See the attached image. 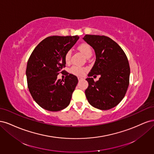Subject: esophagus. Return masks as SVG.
Returning a JSON list of instances; mask_svg holds the SVG:
<instances>
[{"label":"esophagus","mask_w":154,"mask_h":154,"mask_svg":"<svg viewBox=\"0 0 154 154\" xmlns=\"http://www.w3.org/2000/svg\"><path fill=\"white\" fill-rule=\"evenodd\" d=\"M78 80H79V81H81V80H83V78H81V77H78Z\"/></svg>","instance_id":"obj_1"}]
</instances>
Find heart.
I'll return each mask as SVG.
<instances>
[{
    "mask_svg": "<svg viewBox=\"0 0 154 154\" xmlns=\"http://www.w3.org/2000/svg\"><path fill=\"white\" fill-rule=\"evenodd\" d=\"M78 49L80 50L81 52H82L83 54H85V57H89L92 54V49L91 46L87 43H82L78 45ZM71 51H68L66 53V57H65V60H66V62H69L70 61V59H71ZM70 71L71 73L75 74V75L78 76H82L85 74L86 71V69L84 67H82L80 66H73L71 67V69H70Z\"/></svg>",
    "mask_w": 154,
    "mask_h": 154,
    "instance_id": "obj_1",
    "label": "heart"
}]
</instances>
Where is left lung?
I'll use <instances>...</instances> for the list:
<instances>
[{
    "mask_svg": "<svg viewBox=\"0 0 154 154\" xmlns=\"http://www.w3.org/2000/svg\"><path fill=\"white\" fill-rule=\"evenodd\" d=\"M83 39L94 49L96 61L86 80L87 99L92 106L109 110L118 105L129 85L130 66L127 56L120 46L108 36L86 35ZM100 75L94 82L92 76Z\"/></svg>",
    "mask_w": 154,
    "mask_h": 154,
    "instance_id": "obj_1",
    "label": "left lung"
}]
</instances>
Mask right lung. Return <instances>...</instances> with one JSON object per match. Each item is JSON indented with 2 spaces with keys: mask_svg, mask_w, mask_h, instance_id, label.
I'll return each mask as SVG.
<instances>
[{
  "mask_svg": "<svg viewBox=\"0 0 154 154\" xmlns=\"http://www.w3.org/2000/svg\"><path fill=\"white\" fill-rule=\"evenodd\" d=\"M78 39V36L47 37L30 56L26 72L27 86L36 103L45 110H61L71 102L77 77L69 74L61 80L57 76L65 71V57Z\"/></svg>",
  "mask_w": 154,
  "mask_h": 154,
  "instance_id": "add662e5",
  "label": "right lung"
}]
</instances>
